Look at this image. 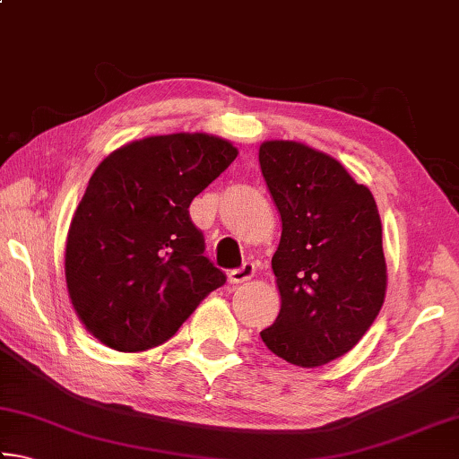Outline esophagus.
<instances>
[{
	"mask_svg": "<svg viewBox=\"0 0 459 459\" xmlns=\"http://www.w3.org/2000/svg\"><path fill=\"white\" fill-rule=\"evenodd\" d=\"M253 275H255V265H253V263H245L243 267L230 271V273H229V283H230V285L245 283V281H248V279H251Z\"/></svg>",
	"mask_w": 459,
	"mask_h": 459,
	"instance_id": "obj_1",
	"label": "esophagus"
}]
</instances>
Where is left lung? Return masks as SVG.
<instances>
[{"mask_svg": "<svg viewBox=\"0 0 459 459\" xmlns=\"http://www.w3.org/2000/svg\"><path fill=\"white\" fill-rule=\"evenodd\" d=\"M259 164L281 216L271 259L281 309L261 338L295 367H322L351 352L383 307L377 202L338 160L306 143L263 142Z\"/></svg>", "mask_w": 459, "mask_h": 459, "instance_id": "obj_1", "label": "left lung"}]
</instances>
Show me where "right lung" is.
<instances>
[{"label": "right lung", "mask_w": 459, "mask_h": 459, "mask_svg": "<svg viewBox=\"0 0 459 459\" xmlns=\"http://www.w3.org/2000/svg\"><path fill=\"white\" fill-rule=\"evenodd\" d=\"M237 155L222 137L169 134L121 145L97 166L68 227L65 275L99 342L119 352L164 344L227 281L188 208Z\"/></svg>", "instance_id": "obj_1"}]
</instances>
